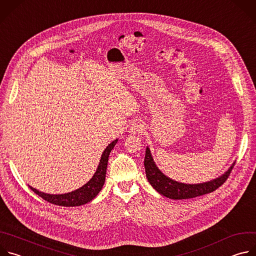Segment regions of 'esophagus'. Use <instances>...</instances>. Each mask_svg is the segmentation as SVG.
<instances>
[{
  "mask_svg": "<svg viewBox=\"0 0 256 256\" xmlns=\"http://www.w3.org/2000/svg\"><path fill=\"white\" fill-rule=\"evenodd\" d=\"M144 130V128L140 122H136L130 126V132L132 134H142Z\"/></svg>",
  "mask_w": 256,
  "mask_h": 256,
  "instance_id": "obj_1",
  "label": "esophagus"
}]
</instances>
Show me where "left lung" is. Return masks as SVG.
<instances>
[{"instance_id":"left-lung-1","label":"left lung","mask_w":256,"mask_h":256,"mask_svg":"<svg viewBox=\"0 0 256 256\" xmlns=\"http://www.w3.org/2000/svg\"><path fill=\"white\" fill-rule=\"evenodd\" d=\"M144 165L146 169V175H147L148 181L150 182L151 186L159 194L172 200L192 198L214 192L216 188L224 184V182L228 179L234 167L233 164L225 174L212 181L200 184H180V182L174 181L169 177L165 176L156 166L149 148L146 150Z\"/></svg>"}]
</instances>
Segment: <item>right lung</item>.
<instances>
[{"label":"right lung","instance_id":"1","mask_svg":"<svg viewBox=\"0 0 256 256\" xmlns=\"http://www.w3.org/2000/svg\"><path fill=\"white\" fill-rule=\"evenodd\" d=\"M116 142H118V140L112 142L107 146L101 156V160H100V163L98 165V168H97L95 174L90 179V181H88L87 184L85 186H83L81 188H79L75 192H68V194H48L38 192V190H35L31 186H29V188L36 194H38L40 198H42L44 200H46L52 204H56V206H82V204H85L91 202L102 190V186H103L104 181H105L108 157Z\"/></svg>","mask_w":256,"mask_h":256}]
</instances>
